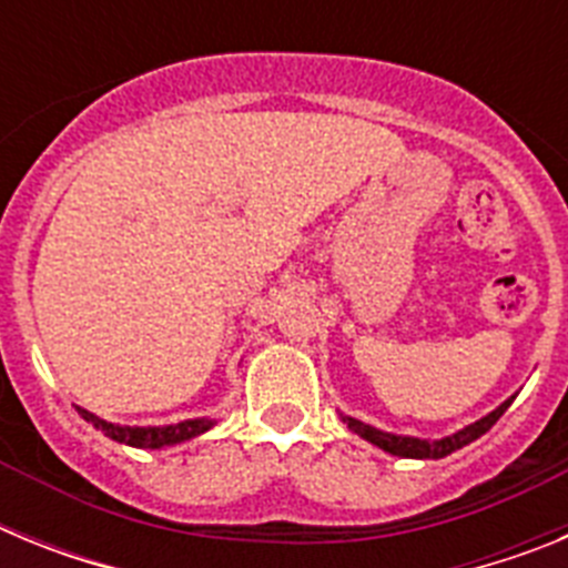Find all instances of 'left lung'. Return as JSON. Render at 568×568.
<instances>
[{"label":"left lung","mask_w":568,"mask_h":568,"mask_svg":"<svg viewBox=\"0 0 568 568\" xmlns=\"http://www.w3.org/2000/svg\"><path fill=\"white\" fill-rule=\"evenodd\" d=\"M515 400V395H511L509 400H504V404L498 406V409H491L489 415H484L480 420H475V424L464 426V429H458L455 435H446V438L440 440H426V438H413V435H393V433H381V429H375V426L364 424V420L358 418H349V415H341V420H344L349 429H353L355 435H361L364 440H369V444H375L378 449H384V453L389 455H398V458H420V460H438V458H446V455H453L455 449H464L466 444H471V440H478L480 435H486L491 429V426L498 424L500 415L509 409V404Z\"/></svg>","instance_id":"8db88e82"}]
</instances>
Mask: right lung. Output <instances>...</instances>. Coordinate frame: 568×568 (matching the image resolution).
<instances>
[{"label": "right lung", "mask_w": 568, "mask_h": 568, "mask_svg": "<svg viewBox=\"0 0 568 568\" xmlns=\"http://www.w3.org/2000/svg\"><path fill=\"white\" fill-rule=\"evenodd\" d=\"M77 409L88 424L97 426L99 433L119 440V444L135 446V449H162V446L184 444V440L207 433V429H213L215 426L213 418H190V420H182V424H170V426H122V424H110V420L88 413V409H82V406H77Z\"/></svg>", "instance_id": "right-lung-1"}]
</instances>
